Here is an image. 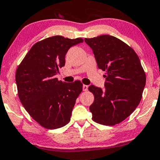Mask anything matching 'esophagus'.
<instances>
[{"label":"esophagus","instance_id":"34e87169","mask_svg":"<svg viewBox=\"0 0 160 160\" xmlns=\"http://www.w3.org/2000/svg\"><path fill=\"white\" fill-rule=\"evenodd\" d=\"M88 89V86L85 85V84H84V85H83V91H87Z\"/></svg>","mask_w":160,"mask_h":160}]
</instances>
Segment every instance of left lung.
Here are the masks:
<instances>
[{
  "label": "left lung",
  "mask_w": 160,
  "mask_h": 160,
  "mask_svg": "<svg viewBox=\"0 0 160 160\" xmlns=\"http://www.w3.org/2000/svg\"><path fill=\"white\" fill-rule=\"evenodd\" d=\"M84 41L92 49L98 68L105 71V88L90 85L94 96L90 106L94 122L113 126L134 111L141 101L146 76L135 51L127 44L109 35Z\"/></svg>",
  "instance_id": "obj_1"
}]
</instances>
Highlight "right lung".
<instances>
[{"label": "right lung", "mask_w": 160, "mask_h": 160, "mask_svg": "<svg viewBox=\"0 0 160 160\" xmlns=\"http://www.w3.org/2000/svg\"><path fill=\"white\" fill-rule=\"evenodd\" d=\"M83 42L56 35L35 43L18 65L15 73L18 95L27 113L41 126L57 129L70 121L82 84L76 80L66 83L56 75L65 64L71 47Z\"/></svg>", "instance_id": "1"}]
</instances>
